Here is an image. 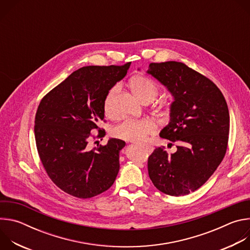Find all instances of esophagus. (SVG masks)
I'll use <instances>...</instances> for the list:
<instances>
[{
	"instance_id": "34e87169",
	"label": "esophagus",
	"mask_w": 250,
	"mask_h": 250,
	"mask_svg": "<svg viewBox=\"0 0 250 250\" xmlns=\"http://www.w3.org/2000/svg\"><path fill=\"white\" fill-rule=\"evenodd\" d=\"M144 146L146 148L147 152H152V150H153V147H152L151 146H148V145H144Z\"/></svg>"
}]
</instances>
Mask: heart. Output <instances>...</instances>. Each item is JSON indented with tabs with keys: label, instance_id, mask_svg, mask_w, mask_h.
Returning <instances> with one entry per match:
<instances>
[{
	"label": "heart",
	"instance_id": "obj_1",
	"mask_svg": "<svg viewBox=\"0 0 250 250\" xmlns=\"http://www.w3.org/2000/svg\"><path fill=\"white\" fill-rule=\"evenodd\" d=\"M130 88L133 94L141 101H152L158 95V86L156 83L146 76H135L130 80ZM119 91V86H113L106 93L104 100V112L109 118L114 116L113 103L116 94ZM156 129V125L149 119H125L113 128V135L117 138L126 141H141L146 136L153 133Z\"/></svg>",
	"mask_w": 250,
	"mask_h": 250
}]
</instances>
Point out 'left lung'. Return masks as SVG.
<instances>
[{
	"label": "left lung",
	"mask_w": 250,
	"mask_h": 250,
	"mask_svg": "<svg viewBox=\"0 0 250 250\" xmlns=\"http://www.w3.org/2000/svg\"><path fill=\"white\" fill-rule=\"evenodd\" d=\"M147 72L174 97L170 123L160 136L178 142L171 155L164 146L153 150L147 161L148 175L162 193L185 196L203 186L226 155L228 104L215 83L183 62L150 63Z\"/></svg>",
	"instance_id": "obj_1"
}]
</instances>
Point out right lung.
I'll list each match as a JSON object with an SVG mask.
<instances>
[{
  "label": "right lung",
  "mask_w": 250,
  "mask_h": 250,
  "mask_svg": "<svg viewBox=\"0 0 250 250\" xmlns=\"http://www.w3.org/2000/svg\"><path fill=\"white\" fill-rule=\"evenodd\" d=\"M130 62L124 65L85 66L71 73L41 101L34 119V137L42 166L63 192L89 199L114 184L120 170L119 154L125 146L112 138L89 149L91 137L105 133L104 100L122 80ZM97 130V136L90 132Z\"/></svg>",
  "instance_id": "obj_1"
}]
</instances>
